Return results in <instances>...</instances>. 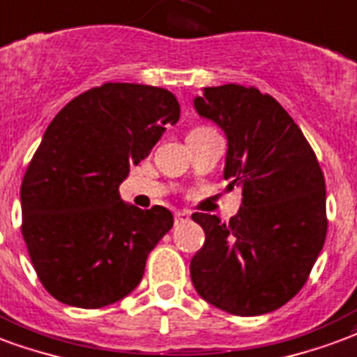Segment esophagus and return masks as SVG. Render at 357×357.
I'll use <instances>...</instances> for the list:
<instances>
[{
	"label": "esophagus",
	"instance_id": "34e87169",
	"mask_svg": "<svg viewBox=\"0 0 357 357\" xmlns=\"http://www.w3.org/2000/svg\"><path fill=\"white\" fill-rule=\"evenodd\" d=\"M186 220H190V214L184 213V211H178V213H175V222L176 224H182V222H186Z\"/></svg>",
	"mask_w": 357,
	"mask_h": 357
}]
</instances>
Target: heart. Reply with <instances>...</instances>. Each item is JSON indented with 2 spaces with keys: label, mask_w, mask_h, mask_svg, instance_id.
<instances>
[{
  "label": "heart",
  "mask_w": 357,
  "mask_h": 357,
  "mask_svg": "<svg viewBox=\"0 0 357 357\" xmlns=\"http://www.w3.org/2000/svg\"><path fill=\"white\" fill-rule=\"evenodd\" d=\"M201 130H208V128H195L194 131H201Z\"/></svg>",
  "instance_id": "1"
}]
</instances>
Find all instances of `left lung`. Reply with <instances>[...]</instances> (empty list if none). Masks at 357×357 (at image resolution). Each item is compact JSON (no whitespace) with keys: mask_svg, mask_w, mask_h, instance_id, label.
Wrapping results in <instances>:
<instances>
[{"mask_svg":"<svg viewBox=\"0 0 357 357\" xmlns=\"http://www.w3.org/2000/svg\"><path fill=\"white\" fill-rule=\"evenodd\" d=\"M194 107L226 133L224 178L229 190H243L229 222L192 214L205 231L190 264L194 288L229 314L280 309L307 282L326 243V181L314 150L277 99L258 88H205Z\"/></svg>","mask_w":357,"mask_h":357,"instance_id":"obj_1","label":"left lung"}]
</instances>
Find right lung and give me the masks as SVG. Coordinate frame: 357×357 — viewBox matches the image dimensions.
I'll use <instances>...</instances> for the list:
<instances>
[{
    "mask_svg": "<svg viewBox=\"0 0 357 357\" xmlns=\"http://www.w3.org/2000/svg\"><path fill=\"white\" fill-rule=\"evenodd\" d=\"M178 118L181 105L165 88L107 82L71 99L48 124L20 205L29 258L54 299L101 309L137 288L173 214L128 205L118 186Z\"/></svg>",
    "mask_w": 357,
    "mask_h": 357,
    "instance_id": "1",
    "label": "right lung"
}]
</instances>
